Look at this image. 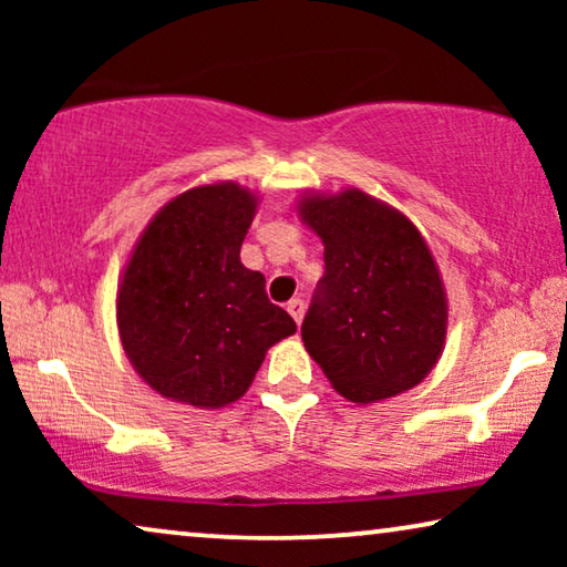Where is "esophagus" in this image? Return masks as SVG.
I'll list each match as a JSON object with an SVG mask.
<instances>
[{
	"instance_id": "34e87169",
	"label": "esophagus",
	"mask_w": 567,
	"mask_h": 567,
	"mask_svg": "<svg viewBox=\"0 0 567 567\" xmlns=\"http://www.w3.org/2000/svg\"><path fill=\"white\" fill-rule=\"evenodd\" d=\"M305 299H291L289 301V305H286V309H289V315L293 317V322H301V320H305Z\"/></svg>"
}]
</instances>
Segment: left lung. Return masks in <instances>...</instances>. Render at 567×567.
I'll return each mask as SVG.
<instances>
[{
	"label": "left lung",
	"instance_id": "obj_1",
	"mask_svg": "<svg viewBox=\"0 0 567 567\" xmlns=\"http://www.w3.org/2000/svg\"><path fill=\"white\" fill-rule=\"evenodd\" d=\"M301 216L324 245L301 322L309 355L353 402L415 386L446 338L444 286L421 231L361 190L305 198Z\"/></svg>",
	"mask_w": 567,
	"mask_h": 567
}]
</instances>
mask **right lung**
I'll return each instance as SVG.
<instances>
[{"label": "right lung", "mask_w": 567, "mask_h": 567, "mask_svg": "<svg viewBox=\"0 0 567 567\" xmlns=\"http://www.w3.org/2000/svg\"><path fill=\"white\" fill-rule=\"evenodd\" d=\"M255 198L235 183L193 188L162 208L138 239L118 291L131 363L162 398L224 408L252 384L266 351L297 332L239 262Z\"/></svg>", "instance_id": "1"}]
</instances>
